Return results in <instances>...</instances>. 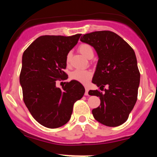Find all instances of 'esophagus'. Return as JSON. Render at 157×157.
Returning <instances> with one entry per match:
<instances>
[{
  "label": "esophagus",
  "instance_id": "1",
  "mask_svg": "<svg viewBox=\"0 0 157 157\" xmlns=\"http://www.w3.org/2000/svg\"><path fill=\"white\" fill-rule=\"evenodd\" d=\"M85 89H86V92H85V95H86V96H88V95H89V87H87V86H86V87H85Z\"/></svg>",
  "mask_w": 157,
  "mask_h": 157
}]
</instances>
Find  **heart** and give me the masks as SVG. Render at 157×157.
<instances>
[{"label":"heart","mask_w":157,"mask_h":157,"mask_svg":"<svg viewBox=\"0 0 157 157\" xmlns=\"http://www.w3.org/2000/svg\"><path fill=\"white\" fill-rule=\"evenodd\" d=\"M79 52L84 56L86 58L91 59L94 57V50L93 48L91 46L87 44H82L80 45L78 48ZM71 52L67 55L66 57V61L67 63L69 62L70 59H71ZM92 74L90 71L87 70H80L77 69L75 70L71 74V78L72 80L79 81V82H82V83H87L89 82L90 79H91Z\"/></svg>","instance_id":"obj_1"}]
</instances>
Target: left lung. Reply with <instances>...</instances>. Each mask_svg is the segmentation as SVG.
I'll use <instances>...</instances> for the list:
<instances>
[{"instance_id":"1","label":"left lung","mask_w":157,"mask_h":157,"mask_svg":"<svg viewBox=\"0 0 157 157\" xmlns=\"http://www.w3.org/2000/svg\"><path fill=\"white\" fill-rule=\"evenodd\" d=\"M98 55L92 82L103 90H90L89 94L100 97V106L92 110L97 121L109 127L123 124L137 100L140 74L136 55L121 37L113 32L99 31L81 37Z\"/></svg>"}]
</instances>
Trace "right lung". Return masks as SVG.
Instances as JSON below:
<instances>
[{"label": "right lung", "instance_id": "right-lung-1", "mask_svg": "<svg viewBox=\"0 0 157 157\" xmlns=\"http://www.w3.org/2000/svg\"><path fill=\"white\" fill-rule=\"evenodd\" d=\"M80 35L40 36L23 54L20 83L23 101L34 119L46 128L67 123L74 104L84 95L83 86L77 80L66 82L62 89L56 86V80H65L66 57Z\"/></svg>", "mask_w": 157, "mask_h": 157}]
</instances>
